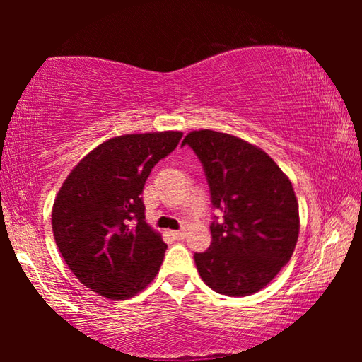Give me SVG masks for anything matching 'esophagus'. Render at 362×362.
Here are the masks:
<instances>
[{
  "label": "esophagus",
  "mask_w": 362,
  "mask_h": 362,
  "mask_svg": "<svg viewBox=\"0 0 362 362\" xmlns=\"http://www.w3.org/2000/svg\"><path fill=\"white\" fill-rule=\"evenodd\" d=\"M173 236L175 238V240H183V238H185V231H183V230L173 231Z\"/></svg>",
  "instance_id": "1"
}]
</instances>
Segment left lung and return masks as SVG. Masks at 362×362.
<instances>
[{
  "label": "left lung",
  "mask_w": 362,
  "mask_h": 362,
  "mask_svg": "<svg viewBox=\"0 0 362 362\" xmlns=\"http://www.w3.org/2000/svg\"><path fill=\"white\" fill-rule=\"evenodd\" d=\"M203 164L214 216L212 243L194 254L201 279L222 296L263 289L291 260L298 240L292 183L255 145L223 132L193 131L183 139Z\"/></svg>",
  "instance_id": "1"
}]
</instances>
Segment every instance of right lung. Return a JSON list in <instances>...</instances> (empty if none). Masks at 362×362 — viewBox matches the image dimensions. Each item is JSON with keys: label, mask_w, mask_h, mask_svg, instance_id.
Wrapping results in <instances>:
<instances>
[{"label": "right lung", "mask_w": 362, "mask_h": 362, "mask_svg": "<svg viewBox=\"0 0 362 362\" xmlns=\"http://www.w3.org/2000/svg\"><path fill=\"white\" fill-rule=\"evenodd\" d=\"M182 132L127 134L100 144L66 177L52 207L56 244L71 273L107 298L126 300L159 272L168 244L145 222V182Z\"/></svg>", "instance_id": "1"}]
</instances>
